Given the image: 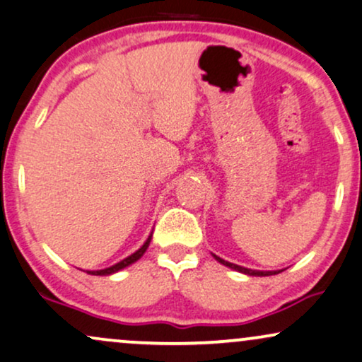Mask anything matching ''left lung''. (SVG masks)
<instances>
[{"mask_svg": "<svg viewBox=\"0 0 362 362\" xmlns=\"http://www.w3.org/2000/svg\"><path fill=\"white\" fill-rule=\"evenodd\" d=\"M214 257L218 260V262L227 265V267L234 269V271H239L242 274H247V276H257V277H265V276H276V274L282 272V271H252V269H247V267H242V265H237V264H232V262H227V260H223L221 257H217V255L214 254Z\"/></svg>", "mask_w": 362, "mask_h": 362, "instance_id": "obj_1", "label": "left lung"}]
</instances>
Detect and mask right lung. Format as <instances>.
I'll list each match as a JSON object with an SVG mask.
<instances>
[{
    "label": "right lung",
    "mask_w": 362,
    "mask_h": 362,
    "mask_svg": "<svg viewBox=\"0 0 362 362\" xmlns=\"http://www.w3.org/2000/svg\"><path fill=\"white\" fill-rule=\"evenodd\" d=\"M150 240H152V234L148 235V239L145 240V244L141 245L140 249L136 250V252H134L132 255H128L127 259L120 260V262L115 264V265H112V267L102 269V271H86V274H91V276H110V274H115V272H118V271H122V269L128 267V265H130V264L136 262V260H139V259L141 257V255L145 254V250H147V249H148V245H150Z\"/></svg>",
    "instance_id": "obj_1"
}]
</instances>
